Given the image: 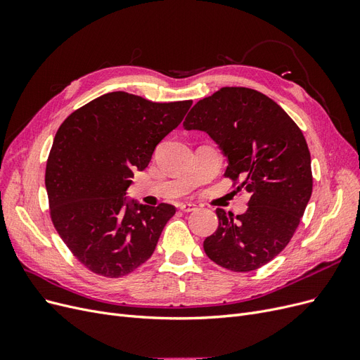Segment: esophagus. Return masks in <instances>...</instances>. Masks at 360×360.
Instances as JSON below:
<instances>
[{
  "label": "esophagus",
  "mask_w": 360,
  "mask_h": 360,
  "mask_svg": "<svg viewBox=\"0 0 360 360\" xmlns=\"http://www.w3.org/2000/svg\"><path fill=\"white\" fill-rule=\"evenodd\" d=\"M180 210H181V212H184V213L195 212V210H197V205H195V204H191V202H183V204H180Z\"/></svg>",
  "instance_id": "1"
}]
</instances>
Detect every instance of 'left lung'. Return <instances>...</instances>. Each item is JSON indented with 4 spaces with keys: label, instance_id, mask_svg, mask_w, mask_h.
Here are the masks:
<instances>
[{
    "label": "left lung",
    "instance_id": "8db88e82",
    "mask_svg": "<svg viewBox=\"0 0 360 360\" xmlns=\"http://www.w3.org/2000/svg\"><path fill=\"white\" fill-rule=\"evenodd\" d=\"M183 127L209 135L226 158L225 176L250 195L243 214L216 210L219 226L204 240L207 257L233 271L267 264L291 240L312 193L302 130L270 97L245 86L200 101Z\"/></svg>",
    "mask_w": 360,
    "mask_h": 360
}]
</instances>
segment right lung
Listing matches in <instances>:
<instances>
[{"mask_svg":"<svg viewBox=\"0 0 360 360\" xmlns=\"http://www.w3.org/2000/svg\"><path fill=\"white\" fill-rule=\"evenodd\" d=\"M191 105L112 91L72 112L57 130L45 174L51 219L93 274L124 276L153 255L176 207H150L124 195L134 172L147 168Z\"/></svg>","mask_w":360,"mask_h":360,"instance_id":"obj_1","label":"right lung"}]
</instances>
